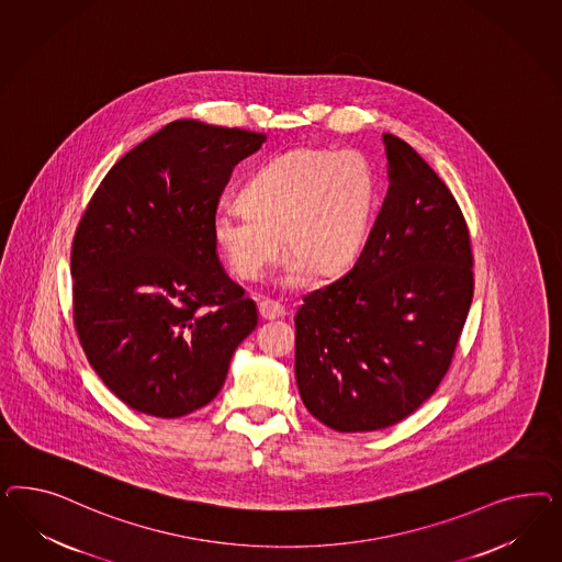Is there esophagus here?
I'll return each instance as SVG.
<instances>
[{"instance_id": "esophagus-1", "label": "esophagus", "mask_w": 562, "mask_h": 562, "mask_svg": "<svg viewBox=\"0 0 562 562\" xmlns=\"http://www.w3.org/2000/svg\"><path fill=\"white\" fill-rule=\"evenodd\" d=\"M257 308H259V317L261 319H276V317L284 315V306L280 305L278 301H272V299L259 301Z\"/></svg>"}]
</instances>
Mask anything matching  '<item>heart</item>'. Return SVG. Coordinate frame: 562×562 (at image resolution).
Segmentation results:
<instances>
[{"instance_id":"b5f03b06","label":"heart","mask_w":562,"mask_h":562,"mask_svg":"<svg viewBox=\"0 0 562 562\" xmlns=\"http://www.w3.org/2000/svg\"><path fill=\"white\" fill-rule=\"evenodd\" d=\"M376 181L352 150H290L243 183L235 212L214 221V238L240 280H257L282 249L286 280L338 272L357 256L373 214Z\"/></svg>"}]
</instances>
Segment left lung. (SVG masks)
<instances>
[{
    "instance_id": "obj_1",
    "label": "left lung",
    "mask_w": 562,
    "mask_h": 562,
    "mask_svg": "<svg viewBox=\"0 0 562 562\" xmlns=\"http://www.w3.org/2000/svg\"><path fill=\"white\" fill-rule=\"evenodd\" d=\"M390 188L352 270L303 296L294 373L306 409L338 432L397 425L437 392L474 296V256L451 191L383 134Z\"/></svg>"
}]
</instances>
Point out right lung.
<instances>
[{
  "instance_id": "1",
  "label": "right lung",
  "mask_w": 562,
  "mask_h": 562,
  "mask_svg": "<svg viewBox=\"0 0 562 562\" xmlns=\"http://www.w3.org/2000/svg\"><path fill=\"white\" fill-rule=\"evenodd\" d=\"M263 134L179 120L104 175L71 243L74 325L90 367L156 418L204 408L256 303L222 270L214 221L235 165Z\"/></svg>"
}]
</instances>
